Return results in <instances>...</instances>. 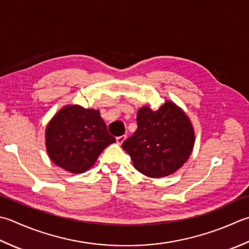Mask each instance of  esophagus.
<instances>
[{"label": "esophagus", "instance_id": "obj_1", "mask_svg": "<svg viewBox=\"0 0 249 249\" xmlns=\"http://www.w3.org/2000/svg\"><path fill=\"white\" fill-rule=\"evenodd\" d=\"M126 139V136L125 135H122V136H119V137H116V142H118L119 144H122L124 142V140Z\"/></svg>", "mask_w": 249, "mask_h": 249}]
</instances>
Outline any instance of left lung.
<instances>
[{"instance_id": "left-lung-1", "label": "left lung", "mask_w": 249, "mask_h": 249, "mask_svg": "<svg viewBox=\"0 0 249 249\" xmlns=\"http://www.w3.org/2000/svg\"><path fill=\"white\" fill-rule=\"evenodd\" d=\"M194 131L187 115L170 101L157 111L139 109L137 130L122 147L135 168L145 176H168L186 163L192 152Z\"/></svg>"}]
</instances>
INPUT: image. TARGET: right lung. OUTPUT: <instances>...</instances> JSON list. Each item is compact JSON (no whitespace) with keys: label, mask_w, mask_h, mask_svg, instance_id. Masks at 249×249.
Instances as JSON below:
<instances>
[{"label":"right lung","mask_w":249,"mask_h":249,"mask_svg":"<svg viewBox=\"0 0 249 249\" xmlns=\"http://www.w3.org/2000/svg\"><path fill=\"white\" fill-rule=\"evenodd\" d=\"M114 141L99 111L79 106L60 110L46 127V148L51 160L75 174L91 167L102 150Z\"/></svg>","instance_id":"right-lung-1"}]
</instances>
